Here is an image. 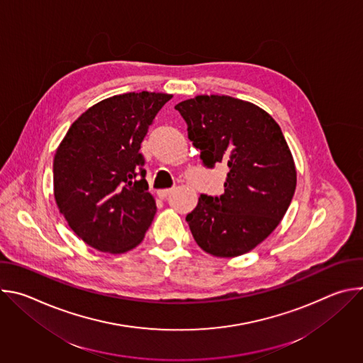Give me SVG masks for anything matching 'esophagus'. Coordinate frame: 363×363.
Returning a JSON list of instances; mask_svg holds the SVG:
<instances>
[{
    "instance_id": "1",
    "label": "esophagus",
    "mask_w": 363,
    "mask_h": 363,
    "mask_svg": "<svg viewBox=\"0 0 363 363\" xmlns=\"http://www.w3.org/2000/svg\"><path fill=\"white\" fill-rule=\"evenodd\" d=\"M172 192H174L172 188H169V189H161V191H158V196H160V198H167V196H169Z\"/></svg>"
}]
</instances>
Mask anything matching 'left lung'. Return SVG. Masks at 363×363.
Instances as JSON below:
<instances>
[{
  "label": "left lung",
  "instance_id": "obj_1",
  "mask_svg": "<svg viewBox=\"0 0 363 363\" xmlns=\"http://www.w3.org/2000/svg\"><path fill=\"white\" fill-rule=\"evenodd\" d=\"M206 168L228 167L224 194L201 195L186 216L196 244L211 255H242L263 242L283 220L297 172L277 122L254 103L198 94L175 106Z\"/></svg>",
  "mask_w": 363,
  "mask_h": 363
}]
</instances>
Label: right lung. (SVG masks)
Segmentation results:
<instances>
[{
    "label": "right lung",
    "instance_id": "right-lung-1",
    "mask_svg": "<svg viewBox=\"0 0 363 363\" xmlns=\"http://www.w3.org/2000/svg\"><path fill=\"white\" fill-rule=\"evenodd\" d=\"M168 93H123L101 100L70 126L53 162L55 199L87 245L123 254L139 245L157 202L147 191L140 143Z\"/></svg>",
    "mask_w": 363,
    "mask_h": 363
}]
</instances>
